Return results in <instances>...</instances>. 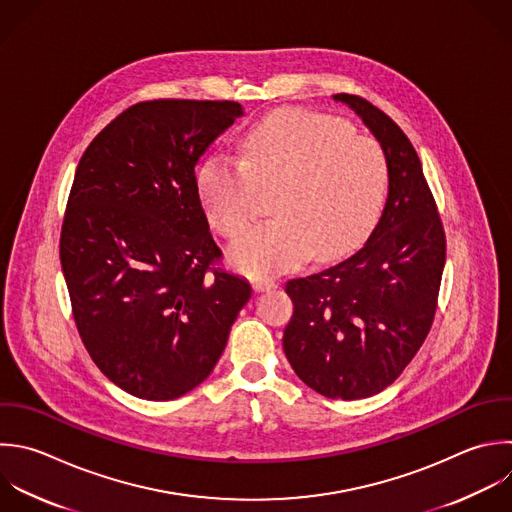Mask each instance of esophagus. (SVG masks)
I'll list each match as a JSON object with an SVG mask.
<instances>
[{
  "instance_id": "obj_1",
  "label": "esophagus",
  "mask_w": 512,
  "mask_h": 512,
  "mask_svg": "<svg viewBox=\"0 0 512 512\" xmlns=\"http://www.w3.org/2000/svg\"><path fill=\"white\" fill-rule=\"evenodd\" d=\"M278 284L274 282V280H270V278H260V280H254L252 282V288L256 290V292H268V290H272V288H276Z\"/></svg>"
}]
</instances>
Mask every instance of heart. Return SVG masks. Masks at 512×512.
I'll return each instance as SVG.
<instances>
[{"mask_svg":"<svg viewBox=\"0 0 512 512\" xmlns=\"http://www.w3.org/2000/svg\"><path fill=\"white\" fill-rule=\"evenodd\" d=\"M276 186V218L250 228L228 254L234 268L254 278L356 246L380 212L386 158L376 140L352 134L338 118L278 110L244 134L242 160L212 154L196 176L200 206L226 238L248 226L258 190Z\"/></svg>","mask_w":512,"mask_h":512,"instance_id":"heart-1","label":"heart"}]
</instances>
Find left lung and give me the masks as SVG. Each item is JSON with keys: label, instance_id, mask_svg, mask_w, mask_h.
Here are the masks:
<instances>
[{"label": "left lung", "instance_id": "left-lung-1", "mask_svg": "<svg viewBox=\"0 0 512 512\" xmlns=\"http://www.w3.org/2000/svg\"><path fill=\"white\" fill-rule=\"evenodd\" d=\"M332 98L350 106L380 142L388 198L358 252L318 274L288 280L294 314L282 346L312 390L358 400L390 386L422 346L436 312L446 238L406 134L360 96Z\"/></svg>", "mask_w": 512, "mask_h": 512}]
</instances>
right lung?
Here are the masks:
<instances>
[{
    "label": "right lung",
    "mask_w": 512,
    "mask_h": 512,
    "mask_svg": "<svg viewBox=\"0 0 512 512\" xmlns=\"http://www.w3.org/2000/svg\"><path fill=\"white\" fill-rule=\"evenodd\" d=\"M238 102L152 100L112 120L84 152L62 224L72 312L96 366L144 400L208 378L250 284L222 258L196 164L240 118Z\"/></svg>",
    "instance_id": "1"
}]
</instances>
